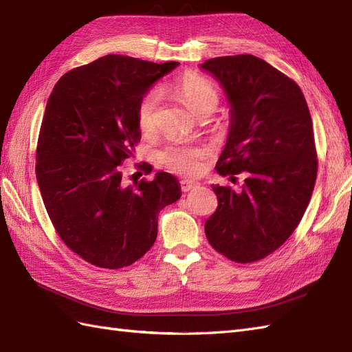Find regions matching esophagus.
Returning <instances> with one entry per match:
<instances>
[{"label": "esophagus", "instance_id": "1", "mask_svg": "<svg viewBox=\"0 0 352 352\" xmlns=\"http://www.w3.org/2000/svg\"><path fill=\"white\" fill-rule=\"evenodd\" d=\"M197 186H199V183L192 182V179H182V182H179V187H182L183 192H190Z\"/></svg>", "mask_w": 352, "mask_h": 352}]
</instances>
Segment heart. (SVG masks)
<instances>
[{
  "label": "heart",
  "instance_id": "obj_1",
  "mask_svg": "<svg viewBox=\"0 0 352 352\" xmlns=\"http://www.w3.org/2000/svg\"><path fill=\"white\" fill-rule=\"evenodd\" d=\"M170 94L182 101L195 116H211L220 104V92L214 83L196 73L179 76L170 85ZM160 94L151 89L141 98L138 104V124L142 132L156 129L159 119ZM205 151L199 147L170 144L159 153V159L168 169L184 175H196L202 170Z\"/></svg>",
  "mask_w": 352,
  "mask_h": 352
}]
</instances>
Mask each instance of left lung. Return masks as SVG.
Returning a JSON list of instances; mask_svg holds the SVG:
<instances>
[{
    "label": "left lung",
    "instance_id": "left-lung-1",
    "mask_svg": "<svg viewBox=\"0 0 352 352\" xmlns=\"http://www.w3.org/2000/svg\"><path fill=\"white\" fill-rule=\"evenodd\" d=\"M230 102V131L217 162L223 177L245 173L241 192L212 186L217 210L205 223L211 247L236 263L272 254L299 226L317 179L308 104L294 80L253 55L201 65Z\"/></svg>",
    "mask_w": 352,
    "mask_h": 352
}]
</instances>
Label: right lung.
<instances>
[{
  "label": "right lung",
  "instance_id": "obj_1",
  "mask_svg": "<svg viewBox=\"0 0 352 352\" xmlns=\"http://www.w3.org/2000/svg\"><path fill=\"white\" fill-rule=\"evenodd\" d=\"M177 65L107 55L68 71L49 96L35 174L59 238L90 265L140 260L155 244L159 212L182 196L168 173L124 186L120 170L141 140V98ZM140 166L151 173L146 162Z\"/></svg>",
  "mask_w": 352,
  "mask_h": 352
}]
</instances>
